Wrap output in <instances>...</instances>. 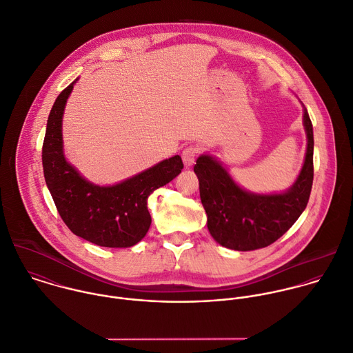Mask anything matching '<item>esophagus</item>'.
Wrapping results in <instances>:
<instances>
[{
	"label": "esophagus",
	"instance_id": "1",
	"mask_svg": "<svg viewBox=\"0 0 353 353\" xmlns=\"http://www.w3.org/2000/svg\"><path fill=\"white\" fill-rule=\"evenodd\" d=\"M196 157H198V148L195 145H190V147L184 148L183 152H181V158H183V162H184L185 168L192 166Z\"/></svg>",
	"mask_w": 353,
	"mask_h": 353
}]
</instances>
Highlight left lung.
<instances>
[{"label":"left lung","mask_w":353,"mask_h":353,"mask_svg":"<svg viewBox=\"0 0 353 353\" xmlns=\"http://www.w3.org/2000/svg\"><path fill=\"white\" fill-rule=\"evenodd\" d=\"M303 123L307 133L304 165L297 180L283 192L246 191L236 184L220 161L209 154L199 155L194 172L199 180L208 230L217 243L238 252L267 248L305 210L314 181V128L305 107Z\"/></svg>","instance_id":"1"}]
</instances>
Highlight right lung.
<instances>
[{
	"label": "right lung",
	"instance_id": "obj_1",
	"mask_svg": "<svg viewBox=\"0 0 353 353\" xmlns=\"http://www.w3.org/2000/svg\"><path fill=\"white\" fill-rule=\"evenodd\" d=\"M77 81L57 96L48 117L42 145L45 183L72 234L103 248L134 246L151 225L148 196L181 173L183 161L174 155L112 185L88 181L65 159L63 150V114Z\"/></svg>",
	"mask_w": 353,
	"mask_h": 353
}]
</instances>
